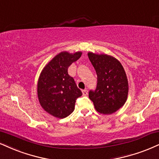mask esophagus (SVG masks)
I'll return each instance as SVG.
<instances>
[{"label": "esophagus", "mask_w": 159, "mask_h": 159, "mask_svg": "<svg viewBox=\"0 0 159 159\" xmlns=\"http://www.w3.org/2000/svg\"><path fill=\"white\" fill-rule=\"evenodd\" d=\"M82 92H83V96H86L88 94V90L87 89H84L82 91Z\"/></svg>", "instance_id": "1"}]
</instances>
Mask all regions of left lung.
I'll return each instance as SVG.
<instances>
[{
    "label": "left lung",
    "instance_id": "obj_1",
    "mask_svg": "<svg viewBox=\"0 0 159 159\" xmlns=\"http://www.w3.org/2000/svg\"><path fill=\"white\" fill-rule=\"evenodd\" d=\"M88 56L97 75V89L90 91L89 97L97 112L112 114L127 101L129 86L125 70L111 55L89 52Z\"/></svg>",
    "mask_w": 159,
    "mask_h": 159
}]
</instances>
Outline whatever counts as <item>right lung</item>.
<instances>
[{
	"instance_id": "add662e5",
	"label": "right lung",
	"mask_w": 159,
	"mask_h": 159,
	"mask_svg": "<svg viewBox=\"0 0 159 159\" xmlns=\"http://www.w3.org/2000/svg\"><path fill=\"white\" fill-rule=\"evenodd\" d=\"M82 52H61L42 70L38 82V97L45 111L63 119L74 111L76 99L83 95L68 68L82 55Z\"/></svg>"
}]
</instances>
